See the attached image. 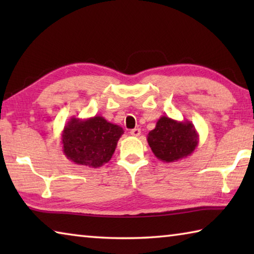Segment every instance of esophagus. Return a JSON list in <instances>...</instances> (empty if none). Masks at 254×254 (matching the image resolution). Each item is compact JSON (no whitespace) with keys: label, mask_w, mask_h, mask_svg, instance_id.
I'll return each mask as SVG.
<instances>
[{"label":"esophagus","mask_w":254,"mask_h":254,"mask_svg":"<svg viewBox=\"0 0 254 254\" xmlns=\"http://www.w3.org/2000/svg\"><path fill=\"white\" fill-rule=\"evenodd\" d=\"M130 133H131V135H133V136H139L141 134V130L139 127H135V128H132Z\"/></svg>","instance_id":"esophagus-1"}]
</instances>
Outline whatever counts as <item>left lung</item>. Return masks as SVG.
Wrapping results in <instances>:
<instances>
[{"label":"left lung","instance_id":"obj_1","mask_svg":"<svg viewBox=\"0 0 254 254\" xmlns=\"http://www.w3.org/2000/svg\"><path fill=\"white\" fill-rule=\"evenodd\" d=\"M148 143L159 160L175 162L195 151L199 136L190 121H176L169 117H161L156 127L149 132Z\"/></svg>","mask_w":254,"mask_h":254}]
</instances>
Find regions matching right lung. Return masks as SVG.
<instances>
[{
    "instance_id": "1",
    "label": "right lung",
    "mask_w": 254,
    "mask_h": 254,
    "mask_svg": "<svg viewBox=\"0 0 254 254\" xmlns=\"http://www.w3.org/2000/svg\"><path fill=\"white\" fill-rule=\"evenodd\" d=\"M124 131L101 115L71 117L60 136L63 152L76 165L98 168L109 162Z\"/></svg>"
}]
</instances>
